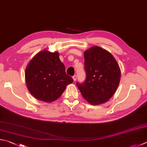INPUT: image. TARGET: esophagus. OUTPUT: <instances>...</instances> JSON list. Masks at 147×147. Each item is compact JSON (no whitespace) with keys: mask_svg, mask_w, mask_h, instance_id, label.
Instances as JSON below:
<instances>
[{"mask_svg":"<svg viewBox=\"0 0 147 147\" xmlns=\"http://www.w3.org/2000/svg\"><path fill=\"white\" fill-rule=\"evenodd\" d=\"M73 79H74V81H76V79H77V76H73Z\"/></svg>","mask_w":147,"mask_h":147,"instance_id":"obj_1","label":"esophagus"}]
</instances>
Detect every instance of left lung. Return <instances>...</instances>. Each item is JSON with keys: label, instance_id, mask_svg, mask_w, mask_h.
<instances>
[{"label": "left lung", "instance_id": "left-lung-1", "mask_svg": "<svg viewBox=\"0 0 147 147\" xmlns=\"http://www.w3.org/2000/svg\"><path fill=\"white\" fill-rule=\"evenodd\" d=\"M86 79L77 86L84 98L90 104L107 102L114 95L120 81V66L106 50L93 46L84 52Z\"/></svg>", "mask_w": 147, "mask_h": 147}]
</instances>
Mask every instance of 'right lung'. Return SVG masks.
Instances as JSON below:
<instances>
[{"label": "right lung", "mask_w": 147, "mask_h": 147, "mask_svg": "<svg viewBox=\"0 0 147 147\" xmlns=\"http://www.w3.org/2000/svg\"><path fill=\"white\" fill-rule=\"evenodd\" d=\"M26 85L30 94L39 100L52 102L62 95L74 80L66 74L59 52L43 50L32 57L25 71Z\"/></svg>", "instance_id": "1"}]
</instances>
